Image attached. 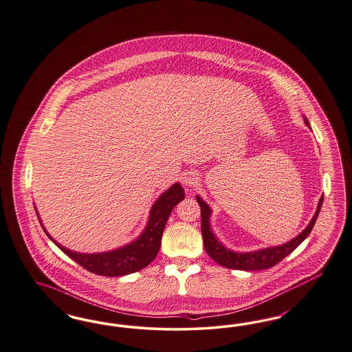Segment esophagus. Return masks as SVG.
Here are the masks:
<instances>
[{"mask_svg":"<svg viewBox=\"0 0 352 352\" xmlns=\"http://www.w3.org/2000/svg\"><path fill=\"white\" fill-rule=\"evenodd\" d=\"M183 183L186 186H192L193 184L196 183V179H195V176H186V177H184Z\"/></svg>","mask_w":352,"mask_h":352,"instance_id":"1","label":"esophagus"}]
</instances>
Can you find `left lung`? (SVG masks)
Here are the masks:
<instances>
[{"label": "left lung", "instance_id": "obj_1", "mask_svg": "<svg viewBox=\"0 0 352 352\" xmlns=\"http://www.w3.org/2000/svg\"><path fill=\"white\" fill-rule=\"evenodd\" d=\"M305 123L306 126L310 127L309 121L306 118ZM196 199H197L199 208H201V232H202V239H204V247H205L208 255L222 267L231 268V270H242V271L267 270V268L274 267L277 263H280L285 256H288L309 236L310 231L313 229V226L318 218L322 202H323V196H322L318 202L317 212L311 218L310 223L306 226V229L302 232H300L296 238H293L289 242H287L284 245H275V247H267V248L252 251V252H235V251H231L229 248H226L215 238L213 231L210 229V223H209L212 209L199 196H196Z\"/></svg>", "mask_w": 352, "mask_h": 352}]
</instances>
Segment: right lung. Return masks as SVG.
Instances as JSON below:
<instances>
[{
  "label": "right lung",
  "mask_w": 352,
  "mask_h": 352,
  "mask_svg": "<svg viewBox=\"0 0 352 352\" xmlns=\"http://www.w3.org/2000/svg\"><path fill=\"white\" fill-rule=\"evenodd\" d=\"M184 197H185V192L183 186L179 183L173 184L168 190H166L159 199H156V202L151 208L146 229L143 230V232L134 242H131L130 245H123L121 248L101 252V254H80L63 247L50 236V234L43 228L41 219L39 222L45 230L47 236L58 245L65 255L75 260L77 264H80L87 271L96 275L109 276V277L129 275L143 270L156 258L169 214L172 213L173 208L180 201H183Z\"/></svg>",
  "instance_id": "obj_1"
}]
</instances>
